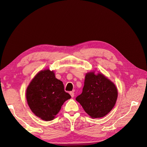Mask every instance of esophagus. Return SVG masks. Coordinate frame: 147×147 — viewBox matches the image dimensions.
Segmentation results:
<instances>
[{
	"label": "esophagus",
	"mask_w": 147,
	"mask_h": 147,
	"mask_svg": "<svg viewBox=\"0 0 147 147\" xmlns=\"http://www.w3.org/2000/svg\"><path fill=\"white\" fill-rule=\"evenodd\" d=\"M69 94H71V97H74V92H71L69 93Z\"/></svg>",
	"instance_id": "esophagus-1"
}]
</instances>
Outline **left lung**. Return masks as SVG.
I'll list each match as a JSON object with an SVG mask.
<instances>
[{"label":"left lung","mask_w":147,"mask_h":147,"mask_svg":"<svg viewBox=\"0 0 147 147\" xmlns=\"http://www.w3.org/2000/svg\"><path fill=\"white\" fill-rule=\"evenodd\" d=\"M118 96L114 84L102 74L87 73L82 93L76 97L86 113L92 118L107 115L115 106Z\"/></svg>","instance_id":"left-lung-1"}]
</instances>
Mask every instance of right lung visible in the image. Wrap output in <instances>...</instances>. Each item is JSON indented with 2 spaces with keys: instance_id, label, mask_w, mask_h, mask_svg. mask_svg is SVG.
Instances as JSON below:
<instances>
[{
  "instance_id": "obj_1",
  "label": "right lung",
  "mask_w": 147,
  "mask_h": 147,
  "mask_svg": "<svg viewBox=\"0 0 147 147\" xmlns=\"http://www.w3.org/2000/svg\"><path fill=\"white\" fill-rule=\"evenodd\" d=\"M71 97L65 92L62 81L49 69L37 74L26 90L27 102L31 111L47 121L53 120L63 104Z\"/></svg>"
}]
</instances>
